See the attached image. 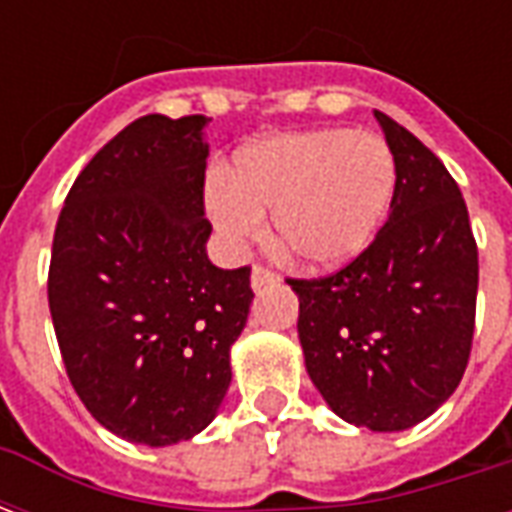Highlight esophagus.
<instances>
[{
    "instance_id": "obj_1",
    "label": "esophagus",
    "mask_w": 512,
    "mask_h": 512,
    "mask_svg": "<svg viewBox=\"0 0 512 512\" xmlns=\"http://www.w3.org/2000/svg\"><path fill=\"white\" fill-rule=\"evenodd\" d=\"M268 285H277V274L263 266L252 268V290H263Z\"/></svg>"
}]
</instances>
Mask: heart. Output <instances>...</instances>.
<instances>
[{"label": "heart", "mask_w": 512, "mask_h": 512, "mask_svg": "<svg viewBox=\"0 0 512 512\" xmlns=\"http://www.w3.org/2000/svg\"><path fill=\"white\" fill-rule=\"evenodd\" d=\"M397 186L384 136L315 128L266 136L241 147L233 167L205 175V213L227 249L271 230L304 266L340 268L373 244Z\"/></svg>", "instance_id": "b5f03b06"}]
</instances>
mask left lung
Wrapping results in <instances>:
<instances>
[{
  "instance_id": "obj_1",
  "label": "left lung",
  "mask_w": 512,
  "mask_h": 512,
  "mask_svg": "<svg viewBox=\"0 0 512 512\" xmlns=\"http://www.w3.org/2000/svg\"><path fill=\"white\" fill-rule=\"evenodd\" d=\"M392 147L389 219L354 263L290 279L299 343L326 406L356 428H414L461 384L477 304V244L447 167L417 136L373 112Z\"/></svg>"
}]
</instances>
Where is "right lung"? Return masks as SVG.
I'll list each match as a JSON object with an SVG mask.
<instances>
[{
    "mask_svg": "<svg viewBox=\"0 0 512 512\" xmlns=\"http://www.w3.org/2000/svg\"><path fill=\"white\" fill-rule=\"evenodd\" d=\"M208 117L145 115L93 156L54 230L49 310L76 395L106 430L167 447L219 414L249 268L208 260Z\"/></svg>",
    "mask_w": 512,
    "mask_h": 512,
    "instance_id": "add662e5",
    "label": "right lung"
}]
</instances>
